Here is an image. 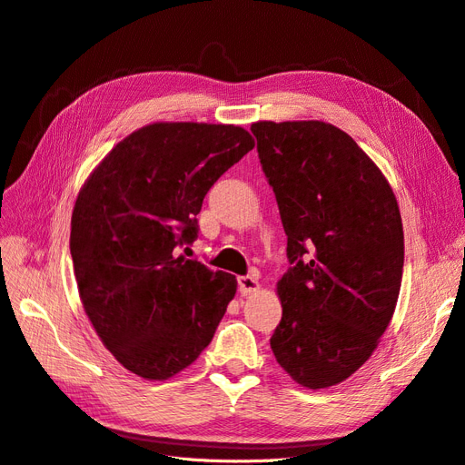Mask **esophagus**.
<instances>
[{"label": "esophagus", "instance_id": "obj_1", "mask_svg": "<svg viewBox=\"0 0 465 465\" xmlns=\"http://www.w3.org/2000/svg\"><path fill=\"white\" fill-rule=\"evenodd\" d=\"M237 286H239V293L242 295H251L259 290V280L254 276H239L237 278Z\"/></svg>", "mask_w": 465, "mask_h": 465}]
</instances>
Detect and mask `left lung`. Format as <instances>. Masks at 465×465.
<instances>
[{"label":"left lung","instance_id":"obj_1","mask_svg":"<svg viewBox=\"0 0 465 465\" xmlns=\"http://www.w3.org/2000/svg\"><path fill=\"white\" fill-rule=\"evenodd\" d=\"M251 131L288 235L271 348L297 384L334 386L367 361L394 314L398 203L374 162L331 124L259 122Z\"/></svg>","mask_w":465,"mask_h":465}]
</instances>
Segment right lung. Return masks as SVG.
I'll return each instance as SVG.
<instances>
[{
	"instance_id": "right-lung-1",
	"label": "right lung",
	"mask_w": 465,
	"mask_h": 465,
	"mask_svg": "<svg viewBox=\"0 0 465 465\" xmlns=\"http://www.w3.org/2000/svg\"><path fill=\"white\" fill-rule=\"evenodd\" d=\"M252 146L235 125L153 124L117 143L79 193L69 247L84 312L143 379L189 367L235 295V276L175 252L199 237L206 193Z\"/></svg>"
}]
</instances>
